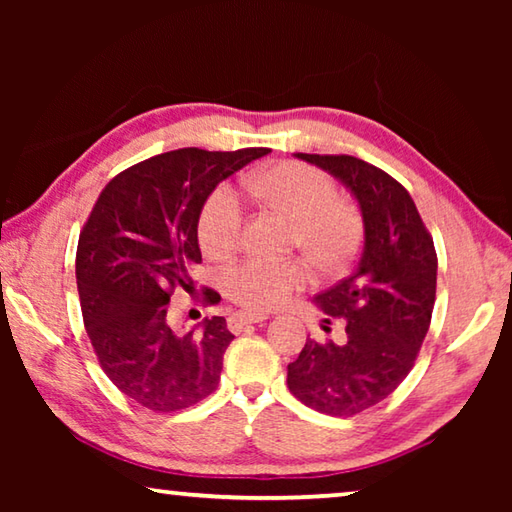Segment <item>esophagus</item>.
I'll return each instance as SVG.
<instances>
[{
	"instance_id": "obj_1",
	"label": "esophagus",
	"mask_w": 512,
	"mask_h": 512,
	"mask_svg": "<svg viewBox=\"0 0 512 512\" xmlns=\"http://www.w3.org/2000/svg\"><path fill=\"white\" fill-rule=\"evenodd\" d=\"M268 320L266 314H235L230 318V327L237 329L241 325H255V323H264Z\"/></svg>"
}]
</instances>
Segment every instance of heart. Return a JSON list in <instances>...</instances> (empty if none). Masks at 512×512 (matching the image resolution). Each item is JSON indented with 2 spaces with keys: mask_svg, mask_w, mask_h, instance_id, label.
<instances>
[{
  "mask_svg": "<svg viewBox=\"0 0 512 512\" xmlns=\"http://www.w3.org/2000/svg\"><path fill=\"white\" fill-rule=\"evenodd\" d=\"M250 194L296 221V241L323 271H339L357 255L361 219L352 205L339 201L329 176L300 162H280L248 178ZM244 201L230 185H219L198 219V241L210 257H225L244 232ZM309 280L298 259L248 257L223 277L228 296L241 307L271 311L284 305Z\"/></svg>",
  "mask_w": 512,
  "mask_h": 512,
  "instance_id": "b5f03b06",
  "label": "heart"
}]
</instances>
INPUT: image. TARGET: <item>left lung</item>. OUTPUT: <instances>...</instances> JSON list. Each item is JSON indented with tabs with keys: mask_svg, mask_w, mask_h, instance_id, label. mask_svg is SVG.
<instances>
[{
	"mask_svg": "<svg viewBox=\"0 0 512 512\" xmlns=\"http://www.w3.org/2000/svg\"><path fill=\"white\" fill-rule=\"evenodd\" d=\"M293 155L339 180L363 221L357 271L314 298L327 325L341 320L345 341L307 339L287 368L302 404L348 418L391 395L413 368L431 323L438 259L413 198L386 171L352 155Z\"/></svg>",
	"mask_w": 512,
	"mask_h": 512,
	"instance_id": "obj_1",
	"label": "left lung"
}]
</instances>
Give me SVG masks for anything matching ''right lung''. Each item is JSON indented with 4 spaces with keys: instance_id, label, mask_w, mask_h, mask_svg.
<instances>
[{
    "instance_id": "right-lung-1",
    "label": "right lung",
    "mask_w": 512,
    "mask_h": 512,
    "mask_svg": "<svg viewBox=\"0 0 512 512\" xmlns=\"http://www.w3.org/2000/svg\"><path fill=\"white\" fill-rule=\"evenodd\" d=\"M268 149L160 153L103 189L76 250L83 323L99 363L121 393L158 413L216 391L235 339L223 316L180 332L167 318L171 289L194 287L198 219L216 185ZM210 302L221 296L205 291Z\"/></svg>"
}]
</instances>
